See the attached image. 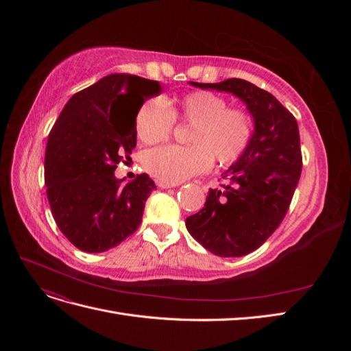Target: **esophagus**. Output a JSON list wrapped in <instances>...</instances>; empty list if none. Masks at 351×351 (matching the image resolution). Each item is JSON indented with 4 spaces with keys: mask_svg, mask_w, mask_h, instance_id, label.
I'll list each match as a JSON object with an SVG mask.
<instances>
[{
    "mask_svg": "<svg viewBox=\"0 0 351 351\" xmlns=\"http://www.w3.org/2000/svg\"><path fill=\"white\" fill-rule=\"evenodd\" d=\"M156 186L159 189H171V187L178 186V183H168V182H162V180H159V182H156Z\"/></svg>",
    "mask_w": 351,
    "mask_h": 351,
    "instance_id": "obj_1",
    "label": "esophagus"
}]
</instances>
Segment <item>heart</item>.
I'll return each mask as SVG.
<instances>
[{
    "mask_svg": "<svg viewBox=\"0 0 351 351\" xmlns=\"http://www.w3.org/2000/svg\"><path fill=\"white\" fill-rule=\"evenodd\" d=\"M227 99L209 90H193L165 104L146 101L136 115V132L145 143L167 141L176 121L190 124L187 146L168 145L143 156V168L168 183L200 174L210 168L234 164L247 151L253 139L254 123L249 111L227 107Z\"/></svg>",
    "mask_w": 351,
    "mask_h": 351,
    "instance_id": "1",
    "label": "heart"
}]
</instances>
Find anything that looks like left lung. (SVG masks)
<instances>
[{
  "label": "left lung",
  "instance_id": "obj_1",
  "mask_svg": "<svg viewBox=\"0 0 351 351\" xmlns=\"http://www.w3.org/2000/svg\"><path fill=\"white\" fill-rule=\"evenodd\" d=\"M190 83L236 95L254 119L247 151L222 176L227 184L209 189L205 206L186 219L190 234L210 253L244 256L271 237L290 208L302 174L299 125L274 95L247 80Z\"/></svg>",
  "mask_w": 351,
  "mask_h": 351
}]
</instances>
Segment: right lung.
Here are the masks:
<instances>
[{
    "mask_svg": "<svg viewBox=\"0 0 351 351\" xmlns=\"http://www.w3.org/2000/svg\"><path fill=\"white\" fill-rule=\"evenodd\" d=\"M143 88L129 109L125 97ZM159 83L115 73L73 97L52 127L45 151L47 196L58 228L77 249L99 253L125 240L142 222L145 202L156 189L147 174L121 186L117 164L136 147V115Z\"/></svg>",
    "mask_w": 351,
    "mask_h": 351,
    "instance_id": "right-lung-1",
    "label": "right lung"
}]
</instances>
